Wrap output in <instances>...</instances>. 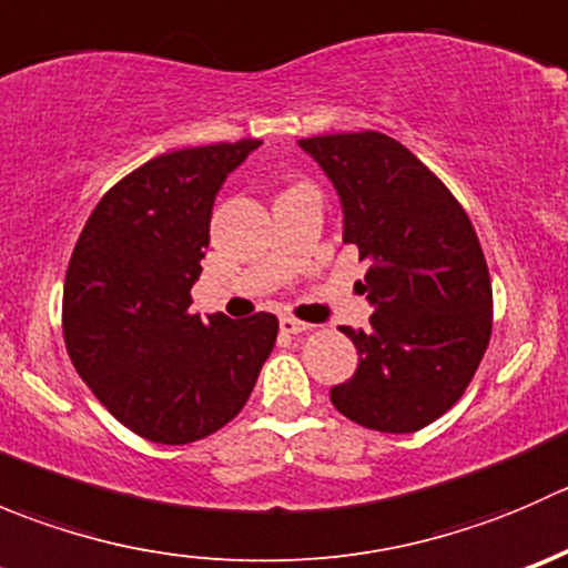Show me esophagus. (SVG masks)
<instances>
[{
	"instance_id": "34e87169",
	"label": "esophagus",
	"mask_w": 568,
	"mask_h": 568,
	"mask_svg": "<svg viewBox=\"0 0 568 568\" xmlns=\"http://www.w3.org/2000/svg\"><path fill=\"white\" fill-rule=\"evenodd\" d=\"M280 329H283L285 335H302V332H311L313 324H305V321L283 316V318H280Z\"/></svg>"
}]
</instances>
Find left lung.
<instances>
[{"label":"left lung","mask_w":568,"mask_h":568,"mask_svg":"<svg viewBox=\"0 0 568 568\" xmlns=\"http://www.w3.org/2000/svg\"><path fill=\"white\" fill-rule=\"evenodd\" d=\"M343 209V244L368 261L371 329L341 326L359 354L329 400L385 434L437 420L467 390L491 335V283L475 227L415 153L379 131L300 140Z\"/></svg>","instance_id":"1"}]
</instances>
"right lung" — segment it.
<instances>
[{
	"instance_id": "add662e5",
	"label": "right lung",
	"mask_w": 568,
	"mask_h": 568,
	"mask_svg": "<svg viewBox=\"0 0 568 568\" xmlns=\"http://www.w3.org/2000/svg\"><path fill=\"white\" fill-rule=\"evenodd\" d=\"M261 140L162 153L114 183L65 274L62 332L95 398L140 437L186 445L247 404L277 318L189 313L214 200Z\"/></svg>"
}]
</instances>
